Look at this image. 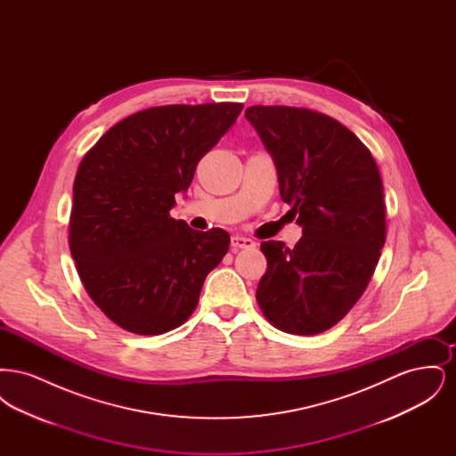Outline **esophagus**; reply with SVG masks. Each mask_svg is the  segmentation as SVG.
<instances>
[{
  "instance_id": "1",
  "label": "esophagus",
  "mask_w": 456,
  "mask_h": 456,
  "mask_svg": "<svg viewBox=\"0 0 456 456\" xmlns=\"http://www.w3.org/2000/svg\"><path fill=\"white\" fill-rule=\"evenodd\" d=\"M231 248H232V251H238V249H251V248H255V240L242 238V236H234V238H231Z\"/></svg>"
}]
</instances>
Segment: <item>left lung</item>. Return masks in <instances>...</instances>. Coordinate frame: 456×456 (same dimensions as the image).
<instances>
[{
	"mask_svg": "<svg viewBox=\"0 0 456 456\" xmlns=\"http://www.w3.org/2000/svg\"><path fill=\"white\" fill-rule=\"evenodd\" d=\"M244 116L272 153L281 196L303 227L290 249L263 240L256 289L265 318L292 335L337 325L364 294L387 239L383 181L368 147L323 112L251 106Z\"/></svg>",
	"mask_w": 456,
	"mask_h": 456,
	"instance_id": "8db88e82",
	"label": "left lung"
}]
</instances>
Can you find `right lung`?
I'll return each instance as SVG.
<instances>
[{
  "instance_id": "add662e5",
  "label": "right lung",
  "mask_w": 456,
  "mask_h": 456,
  "mask_svg": "<svg viewBox=\"0 0 456 456\" xmlns=\"http://www.w3.org/2000/svg\"><path fill=\"white\" fill-rule=\"evenodd\" d=\"M240 110V102L143 109L84 155L68 244L90 299L123 330L160 335L183 325L225 256L224 229L195 231L171 208Z\"/></svg>"
}]
</instances>
